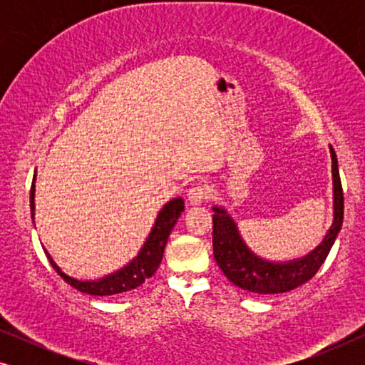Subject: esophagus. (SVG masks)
Instances as JSON below:
<instances>
[{
  "mask_svg": "<svg viewBox=\"0 0 365 365\" xmlns=\"http://www.w3.org/2000/svg\"><path fill=\"white\" fill-rule=\"evenodd\" d=\"M207 197H209V189L207 186H204V184L199 182L189 187L187 201L189 204H192V206H199V204H202Z\"/></svg>",
  "mask_w": 365,
  "mask_h": 365,
  "instance_id": "1",
  "label": "esophagus"
}]
</instances>
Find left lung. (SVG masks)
<instances>
[{"label": "left lung", "instance_id": "obj_1", "mask_svg": "<svg viewBox=\"0 0 365 365\" xmlns=\"http://www.w3.org/2000/svg\"><path fill=\"white\" fill-rule=\"evenodd\" d=\"M332 184H334V221L324 241L307 254L287 262H272L254 254L239 234L234 219L224 207L214 206L212 251L217 266L229 281L254 294H281L292 291L316 276L326 261L344 219V192L339 176L337 156L331 146Z\"/></svg>", "mask_w": 365, "mask_h": 365}]
</instances>
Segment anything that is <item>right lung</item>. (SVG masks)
I'll list each match as a JSON object with an SVG mask.
<instances>
[{
    "instance_id": "add662e5",
    "label": "right lung",
    "mask_w": 365,
    "mask_h": 365,
    "mask_svg": "<svg viewBox=\"0 0 365 365\" xmlns=\"http://www.w3.org/2000/svg\"><path fill=\"white\" fill-rule=\"evenodd\" d=\"M29 206H31V217L34 219V181L31 186V196H29ZM184 211V199L176 197L173 201H169L158 214L156 222L149 232V236L144 242V246L136 257L131 262L126 264L119 271L104 276L96 281H79V279L69 277L68 274H64L61 269L58 267V264L53 261V257L49 256L46 249V254L49 259V264L66 281L69 286L78 289L79 292L91 294V296H114V294H121L133 291L141 286L148 277H151L154 272L158 271L159 264H161L164 247L168 244V237L171 234L174 224L178 222L179 216Z\"/></svg>"
}]
</instances>
